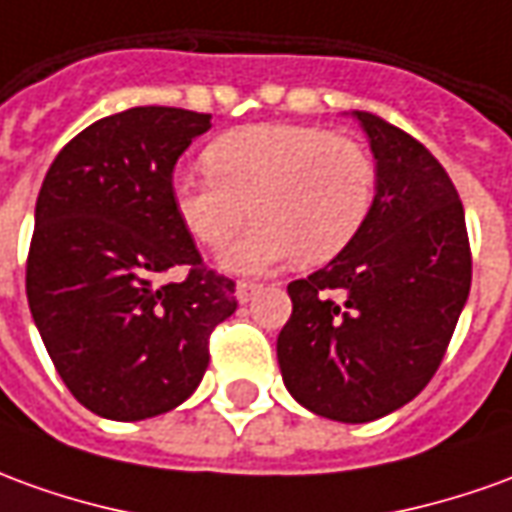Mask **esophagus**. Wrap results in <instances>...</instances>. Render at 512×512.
<instances>
[{
	"instance_id": "esophagus-1",
	"label": "esophagus",
	"mask_w": 512,
	"mask_h": 512,
	"mask_svg": "<svg viewBox=\"0 0 512 512\" xmlns=\"http://www.w3.org/2000/svg\"><path fill=\"white\" fill-rule=\"evenodd\" d=\"M257 291H260V285H257V282L241 280L238 285H235V296H238V302H241V305H246V302H249V299H252Z\"/></svg>"
}]
</instances>
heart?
<instances>
[{
  "mask_svg": "<svg viewBox=\"0 0 512 512\" xmlns=\"http://www.w3.org/2000/svg\"><path fill=\"white\" fill-rule=\"evenodd\" d=\"M210 171H177L171 199L196 241L224 246L235 271H268L296 255L313 266L341 252L374 205V157L349 135L307 124H249L207 146Z\"/></svg>",
  "mask_w": 512,
  "mask_h": 512,
  "instance_id": "obj_1",
  "label": "heart"
}]
</instances>
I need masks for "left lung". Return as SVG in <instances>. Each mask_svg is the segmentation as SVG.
I'll return each mask as SVG.
<instances>
[{
    "label": "left lung",
    "mask_w": 512,
    "mask_h": 512,
    "mask_svg": "<svg viewBox=\"0 0 512 512\" xmlns=\"http://www.w3.org/2000/svg\"><path fill=\"white\" fill-rule=\"evenodd\" d=\"M377 160L366 224L324 268L288 285L282 382L316 416L366 424L416 399L438 371L471 288L466 213L413 135L355 110Z\"/></svg>",
    "instance_id": "8db88e82"
}]
</instances>
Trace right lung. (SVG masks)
<instances>
[{
  "label": "right lung",
  "mask_w": 512,
  "mask_h": 512,
  "mask_svg": "<svg viewBox=\"0 0 512 512\" xmlns=\"http://www.w3.org/2000/svg\"><path fill=\"white\" fill-rule=\"evenodd\" d=\"M210 116L130 107L94 121L49 166L35 202L27 302L60 380L113 421L169 413L205 377L235 282L202 266L171 177ZM182 283L159 285L169 267Z\"/></svg>",
  "instance_id": "obj_1"
}]
</instances>
